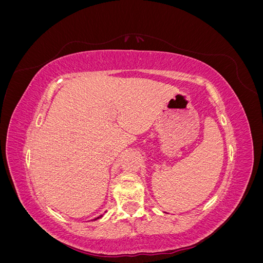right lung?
Returning <instances> with one entry per match:
<instances>
[{"label": "right lung", "mask_w": 263, "mask_h": 263, "mask_svg": "<svg viewBox=\"0 0 263 263\" xmlns=\"http://www.w3.org/2000/svg\"><path fill=\"white\" fill-rule=\"evenodd\" d=\"M102 217V215H100V216L99 217H95V218H93L92 220H97V219H99V218H101Z\"/></svg>", "instance_id": "add662e5"}]
</instances>
